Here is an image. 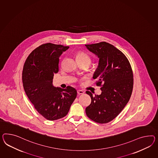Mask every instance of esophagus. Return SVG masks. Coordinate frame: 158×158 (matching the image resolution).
<instances>
[{
  "label": "esophagus",
  "mask_w": 158,
  "mask_h": 158,
  "mask_svg": "<svg viewBox=\"0 0 158 158\" xmlns=\"http://www.w3.org/2000/svg\"><path fill=\"white\" fill-rule=\"evenodd\" d=\"M85 93L83 90H77V93H78V94H79V95H80V94H84V93Z\"/></svg>",
  "instance_id": "esophagus-1"
}]
</instances>
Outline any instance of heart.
<instances>
[{"mask_svg": "<svg viewBox=\"0 0 158 158\" xmlns=\"http://www.w3.org/2000/svg\"><path fill=\"white\" fill-rule=\"evenodd\" d=\"M77 59L78 63H87L90 65L91 62L90 57L86 53L83 52L77 53Z\"/></svg>", "mask_w": 158, "mask_h": 158, "instance_id": "b5f03b06", "label": "heart"}]
</instances>
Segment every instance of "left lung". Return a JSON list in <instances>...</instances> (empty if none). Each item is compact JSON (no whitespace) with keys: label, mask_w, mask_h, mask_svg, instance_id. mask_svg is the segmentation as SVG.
I'll list each match as a JSON object with an SVG mask.
<instances>
[{"label":"left lung","mask_w":158,"mask_h":158,"mask_svg":"<svg viewBox=\"0 0 158 158\" xmlns=\"http://www.w3.org/2000/svg\"><path fill=\"white\" fill-rule=\"evenodd\" d=\"M86 49L99 59L93 79L102 86L101 93L93 96L89 91L91 103L85 109L87 116L100 124L112 121L130 100L134 78L130 62L126 56L114 46L105 42L85 45Z\"/></svg>","instance_id":"8db88e82"}]
</instances>
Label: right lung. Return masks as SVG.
<instances>
[{"instance_id":"obj_1","label":"right lung","mask_w":158,"mask_h":158,"mask_svg":"<svg viewBox=\"0 0 158 158\" xmlns=\"http://www.w3.org/2000/svg\"><path fill=\"white\" fill-rule=\"evenodd\" d=\"M69 46L50 43L40 46L25 61L22 81L24 91L38 112L49 120L65 117L77 96V90L53 85L54 74L58 72L59 58Z\"/></svg>"}]
</instances>
